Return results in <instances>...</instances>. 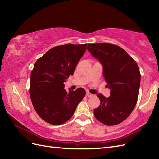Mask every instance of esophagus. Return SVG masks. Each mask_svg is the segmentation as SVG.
I'll use <instances>...</instances> for the list:
<instances>
[{"instance_id": "esophagus-1", "label": "esophagus", "mask_w": 159, "mask_h": 159, "mask_svg": "<svg viewBox=\"0 0 159 159\" xmlns=\"http://www.w3.org/2000/svg\"><path fill=\"white\" fill-rule=\"evenodd\" d=\"M86 96H87V97H92V96H93V94L90 93L89 92H87V93H86Z\"/></svg>"}]
</instances>
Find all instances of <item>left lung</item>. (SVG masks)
Here are the masks:
<instances>
[{
	"label": "left lung",
	"instance_id": "left-lung-1",
	"mask_svg": "<svg viewBox=\"0 0 159 159\" xmlns=\"http://www.w3.org/2000/svg\"><path fill=\"white\" fill-rule=\"evenodd\" d=\"M87 50L103 67V76L110 96H97L100 106L94 109L96 119L107 126L122 122L137 102L141 74L137 63L120 46L108 43H88Z\"/></svg>",
	"mask_w": 159,
	"mask_h": 159
}]
</instances>
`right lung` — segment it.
Instances as JSON below:
<instances>
[{
	"instance_id": "1",
	"label": "right lung",
	"mask_w": 159,
	"mask_h": 159,
	"mask_svg": "<svg viewBox=\"0 0 159 159\" xmlns=\"http://www.w3.org/2000/svg\"><path fill=\"white\" fill-rule=\"evenodd\" d=\"M87 50V44L55 46L37 60L31 73L30 97L39 116L46 122L60 125L70 120L85 96L83 88L64 89L67 78Z\"/></svg>"
}]
</instances>
